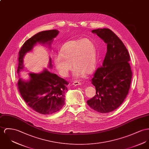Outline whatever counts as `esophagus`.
Segmentation results:
<instances>
[{
    "label": "esophagus",
    "mask_w": 149,
    "mask_h": 149,
    "mask_svg": "<svg viewBox=\"0 0 149 149\" xmlns=\"http://www.w3.org/2000/svg\"><path fill=\"white\" fill-rule=\"evenodd\" d=\"M72 85L75 86H80V85H81V83H80L79 81H74V82L72 83Z\"/></svg>",
    "instance_id": "34e87169"
}]
</instances>
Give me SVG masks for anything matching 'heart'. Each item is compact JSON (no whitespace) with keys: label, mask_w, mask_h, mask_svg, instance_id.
Segmentation results:
<instances>
[{"label":"heart","mask_w":149,"mask_h":149,"mask_svg":"<svg viewBox=\"0 0 149 149\" xmlns=\"http://www.w3.org/2000/svg\"><path fill=\"white\" fill-rule=\"evenodd\" d=\"M54 62L59 74L63 77H66L71 70V63L75 68V78L90 74L97 63L96 46L89 38L70 41L62 46L59 54L54 57Z\"/></svg>","instance_id":"b5f03b06"}]
</instances>
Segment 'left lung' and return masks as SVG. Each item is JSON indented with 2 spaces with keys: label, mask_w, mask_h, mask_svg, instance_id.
I'll use <instances>...</instances> for the list:
<instances>
[{
  "label": "left lung",
  "mask_w": 149,
  "mask_h": 149,
  "mask_svg": "<svg viewBox=\"0 0 149 149\" xmlns=\"http://www.w3.org/2000/svg\"><path fill=\"white\" fill-rule=\"evenodd\" d=\"M107 44L103 66L97 69L92 79L96 95L87 100L93 110L109 113L123 103L129 92L132 72L130 56L122 41L108 28L92 30Z\"/></svg>",
  "instance_id": "1"
}]
</instances>
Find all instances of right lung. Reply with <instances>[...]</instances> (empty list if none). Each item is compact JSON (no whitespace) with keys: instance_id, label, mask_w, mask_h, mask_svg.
Instances as JSON below:
<instances>
[{"instance_id":"1","label":"right lung","mask_w":149,"mask_h":149,"mask_svg":"<svg viewBox=\"0 0 149 149\" xmlns=\"http://www.w3.org/2000/svg\"><path fill=\"white\" fill-rule=\"evenodd\" d=\"M58 33L59 31L56 29L42 31L25 42L19 51L17 71L19 77L20 72L24 70L25 55L32 51L37 44L47 45L50 48ZM48 67L52 68L51 58H49ZM29 75V80L20 78L17 83L19 90L25 103L36 112L43 115L52 114L59 111L65 105L68 82L46 68L40 73L31 72Z\"/></svg>"}]
</instances>
